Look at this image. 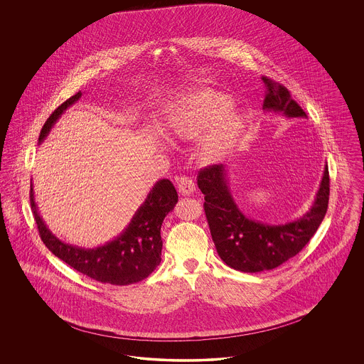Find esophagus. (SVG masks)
<instances>
[{"label": "esophagus", "instance_id": "34e87169", "mask_svg": "<svg viewBox=\"0 0 364 364\" xmlns=\"http://www.w3.org/2000/svg\"><path fill=\"white\" fill-rule=\"evenodd\" d=\"M177 188L178 192L183 195V196H190L193 192H195V183L191 180L190 177H180L178 178V184H177Z\"/></svg>", "mask_w": 364, "mask_h": 364}]
</instances>
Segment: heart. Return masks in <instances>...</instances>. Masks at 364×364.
Returning a JSON list of instances; mask_svg holds the SVG:
<instances>
[{
    "label": "heart",
    "mask_w": 364,
    "mask_h": 364,
    "mask_svg": "<svg viewBox=\"0 0 364 364\" xmlns=\"http://www.w3.org/2000/svg\"><path fill=\"white\" fill-rule=\"evenodd\" d=\"M242 113L230 95L208 87L183 94L166 114V131L177 140L199 138L196 156L203 164H215L235 147L242 135Z\"/></svg>",
    "instance_id": "heart-1"
}]
</instances>
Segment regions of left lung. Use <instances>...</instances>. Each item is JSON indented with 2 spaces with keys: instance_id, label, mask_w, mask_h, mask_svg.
I'll list each match as a JSON object with an SVG mask.
<instances>
[{
  "instance_id": "obj_1",
  "label": "left lung",
  "mask_w": 364,
  "mask_h": 364,
  "mask_svg": "<svg viewBox=\"0 0 364 364\" xmlns=\"http://www.w3.org/2000/svg\"><path fill=\"white\" fill-rule=\"evenodd\" d=\"M262 80L267 91L263 102L264 112L287 119H307L285 87L267 77ZM198 187L205 195L203 208L220 258L235 270L259 273L276 269L294 258L311 240L328 211L329 169L326 164L309 211L294 221L277 225L248 218L242 213L232 196L226 165L202 169L198 176Z\"/></svg>"
}]
</instances>
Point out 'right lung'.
I'll return each mask as SVG.
<instances>
[{"label":"right lung","mask_w":364,"mask_h":364,"mask_svg":"<svg viewBox=\"0 0 364 364\" xmlns=\"http://www.w3.org/2000/svg\"><path fill=\"white\" fill-rule=\"evenodd\" d=\"M82 95V91L76 92L53 112L41 131L38 144L46 139L63 113L76 104ZM30 200L41 239L57 258L68 263L79 273L100 282L129 285L149 277L161 263V226L164 218L176 206L178 196L168 178L158 180L122 233L95 248L68 244L53 233L43 221L35 202L33 183Z\"/></svg>","instance_id":"add662e5"}]
</instances>
